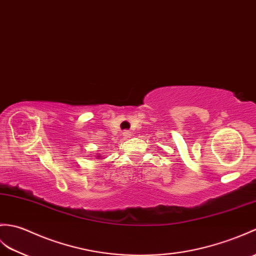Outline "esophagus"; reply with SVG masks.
<instances>
[{
  "label": "esophagus",
  "mask_w": 256,
  "mask_h": 256,
  "mask_svg": "<svg viewBox=\"0 0 256 256\" xmlns=\"http://www.w3.org/2000/svg\"><path fill=\"white\" fill-rule=\"evenodd\" d=\"M122 134L124 136V138H130V136H132V132H130V130H124Z\"/></svg>",
  "instance_id": "obj_1"
}]
</instances>
